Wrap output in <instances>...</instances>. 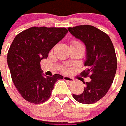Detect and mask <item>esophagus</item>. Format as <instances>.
<instances>
[{
    "label": "esophagus",
    "mask_w": 126,
    "mask_h": 126,
    "mask_svg": "<svg viewBox=\"0 0 126 126\" xmlns=\"http://www.w3.org/2000/svg\"><path fill=\"white\" fill-rule=\"evenodd\" d=\"M63 78H64L65 80L69 82H72L74 81V78H72V77H69V76H65L63 77Z\"/></svg>",
    "instance_id": "obj_1"
}]
</instances>
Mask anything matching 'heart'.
<instances>
[{
  "label": "heart",
  "instance_id": "b5f03b06",
  "mask_svg": "<svg viewBox=\"0 0 126 126\" xmlns=\"http://www.w3.org/2000/svg\"><path fill=\"white\" fill-rule=\"evenodd\" d=\"M78 43H80V42H76V41H74V42H72V44H78Z\"/></svg>",
  "mask_w": 126,
  "mask_h": 126
}]
</instances>
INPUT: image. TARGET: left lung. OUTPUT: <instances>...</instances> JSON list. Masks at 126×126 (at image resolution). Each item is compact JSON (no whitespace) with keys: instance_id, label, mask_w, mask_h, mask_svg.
<instances>
[{"instance_id":"obj_1","label":"left lung","mask_w":126,"mask_h":126,"mask_svg":"<svg viewBox=\"0 0 126 126\" xmlns=\"http://www.w3.org/2000/svg\"><path fill=\"white\" fill-rule=\"evenodd\" d=\"M68 31L86 46L84 65L87 69L80 75L91 78L89 82L82 81L86 84L83 92L73 94V97L78 102L91 104L106 95L113 82L117 65L115 48L109 35L95 26L80 25L69 27Z\"/></svg>"}]
</instances>
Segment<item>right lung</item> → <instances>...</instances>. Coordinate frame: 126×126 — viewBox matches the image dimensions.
I'll return each instance as SVG.
<instances>
[{"label": "right lung", "mask_w": 126, "mask_h": 126, "mask_svg": "<svg viewBox=\"0 0 126 126\" xmlns=\"http://www.w3.org/2000/svg\"><path fill=\"white\" fill-rule=\"evenodd\" d=\"M65 28L31 27L16 36L7 54L14 85L26 101L41 104L50 97L54 84L63 76H44L40 62L67 33Z\"/></svg>", "instance_id": "obj_1"}]
</instances>
